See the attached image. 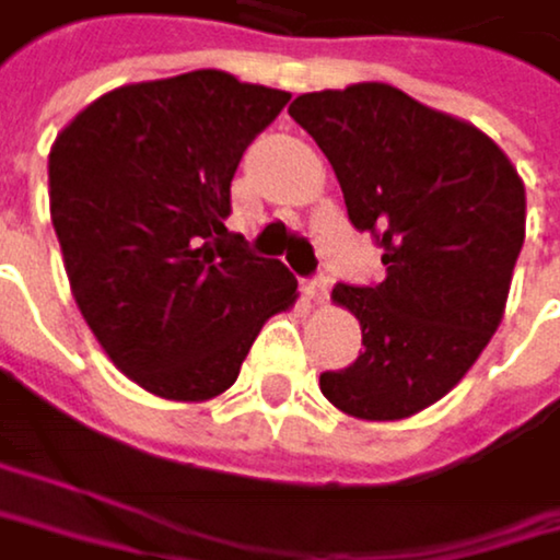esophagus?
<instances>
[{
    "mask_svg": "<svg viewBox=\"0 0 560 560\" xmlns=\"http://www.w3.org/2000/svg\"><path fill=\"white\" fill-rule=\"evenodd\" d=\"M302 295H305L308 302H326V295H329V278H326V275L302 278Z\"/></svg>",
    "mask_w": 560,
    "mask_h": 560,
    "instance_id": "obj_1",
    "label": "esophagus"
}]
</instances>
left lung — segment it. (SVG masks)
<instances>
[{
  "instance_id": "left-lung-1",
  "label": "left lung",
  "mask_w": 560,
  "mask_h": 560,
  "mask_svg": "<svg viewBox=\"0 0 560 560\" xmlns=\"http://www.w3.org/2000/svg\"><path fill=\"white\" fill-rule=\"evenodd\" d=\"M292 120L329 158L386 278L339 282L362 352L318 389L359 420H402L454 389L498 332L524 245V184L477 127L386 83L302 93Z\"/></svg>"
}]
</instances>
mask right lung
<instances>
[{
	"instance_id": "obj_1",
	"label": "right lung",
	"mask_w": 560,
	"mask_h": 560,
	"mask_svg": "<svg viewBox=\"0 0 560 560\" xmlns=\"http://www.w3.org/2000/svg\"><path fill=\"white\" fill-rule=\"evenodd\" d=\"M285 90L221 70L93 100L49 150V214L86 326L164 399H211L242 373L295 275L224 228L245 147Z\"/></svg>"
}]
</instances>
